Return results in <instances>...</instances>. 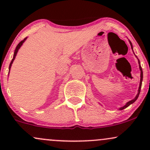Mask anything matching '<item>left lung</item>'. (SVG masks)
I'll use <instances>...</instances> for the list:
<instances>
[{"label":"left lung","instance_id":"1","mask_svg":"<svg viewBox=\"0 0 150 150\" xmlns=\"http://www.w3.org/2000/svg\"><path fill=\"white\" fill-rule=\"evenodd\" d=\"M130 45H131V48H132V43L130 42ZM138 63H139V67H140V71H141V73H140V87H139V89H138V93H137V96H136L135 99H132V100H131V101H128V102L127 103V104H125V106H123V107H121V108H120V110L124 109V108H127V107H128V106H130V104H132V103H134V102H135V101L136 100H137V98H138V97H139V94H140V89H141V86H142V78H143V73H142V68H141V66H140V61H139V60H138Z\"/></svg>","mask_w":150,"mask_h":150}]
</instances>
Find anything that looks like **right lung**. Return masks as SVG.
<instances>
[{
    "mask_svg": "<svg viewBox=\"0 0 150 150\" xmlns=\"http://www.w3.org/2000/svg\"><path fill=\"white\" fill-rule=\"evenodd\" d=\"M26 39H27V38H25V39H24L23 40L21 41V42H20V43H19V44H18V45L17 46L16 49H15V53H14V56H13V59H12L11 62H10V66H9V70L10 69V68H11L12 63H13V61H14V60H15V56H16V55H17V53H18V51L19 49H20V46H21L22 45V44H23L24 42H25V41L26 40Z\"/></svg>",
    "mask_w": 150,
    "mask_h": 150,
    "instance_id": "1",
    "label": "right lung"
}]
</instances>
